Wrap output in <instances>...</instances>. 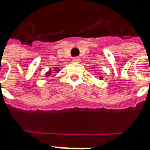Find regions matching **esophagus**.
Wrapping results in <instances>:
<instances>
[{
    "mask_svg": "<svg viewBox=\"0 0 150 150\" xmlns=\"http://www.w3.org/2000/svg\"><path fill=\"white\" fill-rule=\"evenodd\" d=\"M73 61H74V62H76V63H80V57H74V58H73Z\"/></svg>",
    "mask_w": 150,
    "mask_h": 150,
    "instance_id": "obj_1",
    "label": "esophagus"
}]
</instances>
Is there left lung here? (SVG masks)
<instances>
[{
    "label": "left lung",
    "mask_w": 150,
    "mask_h": 150,
    "mask_svg": "<svg viewBox=\"0 0 150 150\" xmlns=\"http://www.w3.org/2000/svg\"><path fill=\"white\" fill-rule=\"evenodd\" d=\"M103 79V77L102 76H100V80H102Z\"/></svg>",
    "instance_id": "8db88e82"
}]
</instances>
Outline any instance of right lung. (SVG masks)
<instances>
[{
	"label": "right lung",
	"mask_w": 150,
	"mask_h": 150,
	"mask_svg": "<svg viewBox=\"0 0 150 150\" xmlns=\"http://www.w3.org/2000/svg\"><path fill=\"white\" fill-rule=\"evenodd\" d=\"M54 72H56V73H58V72L59 71V70L58 69V68H57V67H55V68L54 69ZM51 73H52V72H51V70H50L48 72H46V74H45V76H46V77H49Z\"/></svg>",
	"instance_id": "1"
}]
</instances>
